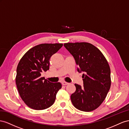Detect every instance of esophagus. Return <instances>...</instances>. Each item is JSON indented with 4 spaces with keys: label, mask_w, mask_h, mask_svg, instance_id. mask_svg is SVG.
Here are the masks:
<instances>
[{
    "label": "esophagus",
    "mask_w": 129,
    "mask_h": 129,
    "mask_svg": "<svg viewBox=\"0 0 129 129\" xmlns=\"http://www.w3.org/2000/svg\"><path fill=\"white\" fill-rule=\"evenodd\" d=\"M61 83H62V85H68V84H69V83L65 82H62Z\"/></svg>",
    "instance_id": "obj_1"
}]
</instances>
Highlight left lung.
Here are the masks:
<instances>
[{
    "instance_id": "obj_1",
    "label": "left lung",
    "mask_w": 129,
    "mask_h": 129,
    "mask_svg": "<svg viewBox=\"0 0 129 129\" xmlns=\"http://www.w3.org/2000/svg\"><path fill=\"white\" fill-rule=\"evenodd\" d=\"M64 46L74 58L78 72H84L83 86L75 84L76 90L71 95L72 104L80 111H93L104 101L111 86L108 62L101 51L90 43H69Z\"/></svg>"
}]
</instances>
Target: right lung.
I'll list each match as a JSON object with an SVG mask.
<instances>
[{
    "label": "right lung",
    "instance_id": "obj_1",
    "mask_svg": "<svg viewBox=\"0 0 129 129\" xmlns=\"http://www.w3.org/2000/svg\"><path fill=\"white\" fill-rule=\"evenodd\" d=\"M62 44H42L29 50L21 58L17 68L16 82L21 99L28 107L40 110L54 103L60 83H52L41 77L49 70L50 59Z\"/></svg>",
    "mask_w": 129,
    "mask_h": 129
}]
</instances>
